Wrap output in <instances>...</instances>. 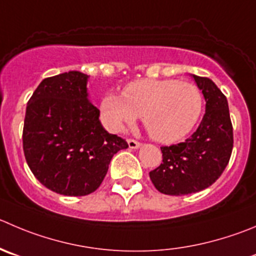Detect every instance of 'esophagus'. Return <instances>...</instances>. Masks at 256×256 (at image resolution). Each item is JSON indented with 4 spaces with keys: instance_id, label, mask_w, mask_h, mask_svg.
Returning a JSON list of instances; mask_svg holds the SVG:
<instances>
[{
    "instance_id": "34e87169",
    "label": "esophagus",
    "mask_w": 256,
    "mask_h": 256,
    "mask_svg": "<svg viewBox=\"0 0 256 256\" xmlns=\"http://www.w3.org/2000/svg\"><path fill=\"white\" fill-rule=\"evenodd\" d=\"M126 142H128V146H130V150H137V148L140 147V143L137 142V140H128Z\"/></svg>"
}]
</instances>
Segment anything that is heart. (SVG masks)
<instances>
[{
    "label": "heart",
    "mask_w": 256,
    "mask_h": 256,
    "mask_svg": "<svg viewBox=\"0 0 256 256\" xmlns=\"http://www.w3.org/2000/svg\"><path fill=\"white\" fill-rule=\"evenodd\" d=\"M202 106V94L192 82L142 79L126 84L122 96H104L99 109L102 122L112 132H120L140 116L153 140L174 143L191 132Z\"/></svg>",
    "instance_id": "b5f03b06"
}]
</instances>
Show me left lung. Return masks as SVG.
Listing matches in <instances>:
<instances>
[{
	"mask_svg": "<svg viewBox=\"0 0 256 256\" xmlns=\"http://www.w3.org/2000/svg\"><path fill=\"white\" fill-rule=\"evenodd\" d=\"M190 75L202 90L205 116L188 140L160 147L162 163L150 172L156 188L171 196L194 194L210 187L228 166L232 152V124L226 96L208 78Z\"/></svg>",
	"mask_w": 256,
	"mask_h": 256,
	"instance_id": "1",
	"label": "left lung"
}]
</instances>
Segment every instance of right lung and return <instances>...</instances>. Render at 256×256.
<instances>
[{
  "instance_id": "1",
  "label": "right lung",
  "mask_w": 256,
  "mask_h": 256,
  "mask_svg": "<svg viewBox=\"0 0 256 256\" xmlns=\"http://www.w3.org/2000/svg\"><path fill=\"white\" fill-rule=\"evenodd\" d=\"M88 78L76 70L46 78L26 106V162L44 186L65 196L96 191L113 156L128 148L102 126L99 109L89 100Z\"/></svg>"
}]
</instances>
